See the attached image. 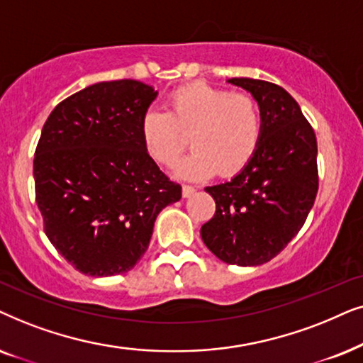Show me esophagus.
Here are the masks:
<instances>
[{"label": "esophagus", "instance_id": "1", "mask_svg": "<svg viewBox=\"0 0 363 363\" xmlns=\"http://www.w3.org/2000/svg\"><path fill=\"white\" fill-rule=\"evenodd\" d=\"M196 192V187L194 186H189V184H184L182 186V196L184 197H189Z\"/></svg>", "mask_w": 363, "mask_h": 363}]
</instances>
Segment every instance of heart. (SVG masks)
I'll list each match as a JSON object with an SVG mask.
<instances>
[{"mask_svg":"<svg viewBox=\"0 0 363 363\" xmlns=\"http://www.w3.org/2000/svg\"><path fill=\"white\" fill-rule=\"evenodd\" d=\"M260 103L252 94L230 93L209 84H191L169 96L167 111L149 109L141 123V138L149 156L172 166L191 143L189 156L177 166L187 179L234 174L249 164L262 138Z\"/></svg>","mask_w":363,"mask_h":363,"instance_id":"1","label":"heart"}]
</instances>
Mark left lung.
Returning <instances> with one entry per match:
<instances>
[{"label":"left lung","instance_id":"obj_1","mask_svg":"<svg viewBox=\"0 0 363 363\" xmlns=\"http://www.w3.org/2000/svg\"><path fill=\"white\" fill-rule=\"evenodd\" d=\"M229 83L260 103L262 138L238 176L206 187L216 214L201 227V235L222 262L247 267L269 262L302 229L318 191L317 138L284 88L250 77Z\"/></svg>","mask_w":363,"mask_h":363}]
</instances>
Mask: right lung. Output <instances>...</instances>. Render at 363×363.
Segmentation results:
<instances>
[{"label":"right lung","instance_id":"obj_1","mask_svg":"<svg viewBox=\"0 0 363 363\" xmlns=\"http://www.w3.org/2000/svg\"><path fill=\"white\" fill-rule=\"evenodd\" d=\"M157 91L104 81L52 109L38 141L36 204L45 234L81 274L131 270L147 250L156 217L182 187L149 156L141 123Z\"/></svg>","mask_w":363,"mask_h":363}]
</instances>
